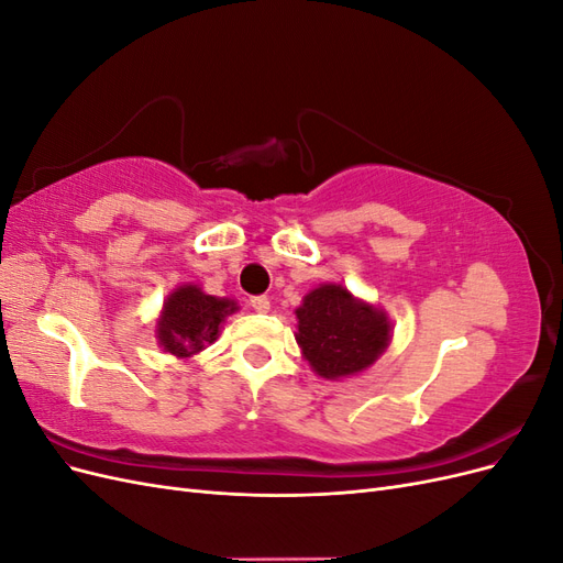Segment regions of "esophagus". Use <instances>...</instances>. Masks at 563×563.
Instances as JSON below:
<instances>
[{"instance_id": "1", "label": "esophagus", "mask_w": 563, "mask_h": 563, "mask_svg": "<svg viewBox=\"0 0 563 563\" xmlns=\"http://www.w3.org/2000/svg\"><path fill=\"white\" fill-rule=\"evenodd\" d=\"M249 305L255 312H269V298L267 296H253L249 300Z\"/></svg>"}]
</instances>
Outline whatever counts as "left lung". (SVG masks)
Here are the masks:
<instances>
[{
	"mask_svg": "<svg viewBox=\"0 0 563 563\" xmlns=\"http://www.w3.org/2000/svg\"><path fill=\"white\" fill-rule=\"evenodd\" d=\"M296 343L317 376H360L378 362L391 340L385 310L352 296L343 284H319L296 308Z\"/></svg>",
	"mask_w": 563,
	"mask_h": 563,
	"instance_id": "obj_1",
	"label": "left lung"
}]
</instances>
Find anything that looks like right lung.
Here are the masks:
<instances>
[{"mask_svg":"<svg viewBox=\"0 0 563 563\" xmlns=\"http://www.w3.org/2000/svg\"><path fill=\"white\" fill-rule=\"evenodd\" d=\"M234 312H240L236 300L203 294L199 284H183L166 296L157 317L155 338L164 352L178 360H192L195 354L216 343L225 317Z\"/></svg>","mask_w":563,"mask_h":563,"instance_id":"obj_1","label":"right lung"}]
</instances>
